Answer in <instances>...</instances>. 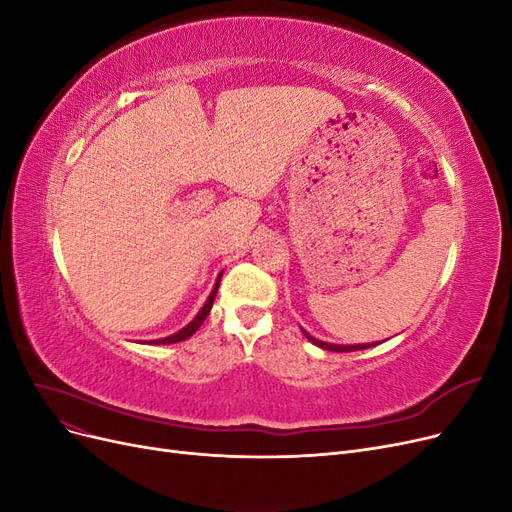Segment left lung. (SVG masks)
I'll list each match as a JSON object with an SVG mask.
<instances>
[{"label": "left lung", "instance_id": "obj_1", "mask_svg": "<svg viewBox=\"0 0 512 512\" xmlns=\"http://www.w3.org/2000/svg\"><path fill=\"white\" fill-rule=\"evenodd\" d=\"M305 337L309 339V342L312 344H316L318 348H324V350H331V352H354V350H365V348H369V346H376V344H356V346H337V344H327V342H320V339H316V337H312V335H307L305 333Z\"/></svg>", "mask_w": 512, "mask_h": 512}]
</instances>
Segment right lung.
Instances as JSON below:
<instances>
[{
	"mask_svg": "<svg viewBox=\"0 0 512 512\" xmlns=\"http://www.w3.org/2000/svg\"><path fill=\"white\" fill-rule=\"evenodd\" d=\"M222 277V275H220ZM220 277H218V282H215V286H213V290H211V294H209V299H207V303L203 305V309H200L198 312V316L188 324V327H183L179 333H175V335H168V337H164V339H156V342L153 344H177V342H183V339H188L190 335H194L196 331H198V327L200 324L205 322V318L209 316V312H211V305H213V299H215V294H218V286H220Z\"/></svg>",
	"mask_w": 512,
	"mask_h": 512,
	"instance_id": "right-lung-1",
	"label": "right lung"
}]
</instances>
